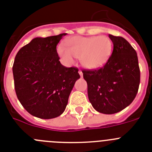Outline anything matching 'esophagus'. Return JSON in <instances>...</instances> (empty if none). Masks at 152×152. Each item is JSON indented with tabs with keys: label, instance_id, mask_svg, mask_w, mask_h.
<instances>
[{
	"label": "esophagus",
	"instance_id": "34e87169",
	"mask_svg": "<svg viewBox=\"0 0 152 152\" xmlns=\"http://www.w3.org/2000/svg\"><path fill=\"white\" fill-rule=\"evenodd\" d=\"M78 73H79V75H80V77H82V76H83V73H82V72L80 71V70H79V71H78Z\"/></svg>",
	"mask_w": 152,
	"mask_h": 152
}]
</instances>
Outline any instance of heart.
Wrapping results in <instances>:
<instances>
[{
  "label": "heart",
  "instance_id": "obj_1",
  "mask_svg": "<svg viewBox=\"0 0 152 152\" xmlns=\"http://www.w3.org/2000/svg\"><path fill=\"white\" fill-rule=\"evenodd\" d=\"M66 49L58 46L57 53L65 64H71L75 57L80 58V64L87 69L94 70L103 66L113 52V42L109 37L72 36L64 42Z\"/></svg>",
  "mask_w": 152,
  "mask_h": 152
}]
</instances>
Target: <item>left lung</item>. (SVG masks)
Here are the masks:
<instances>
[{
    "mask_svg": "<svg viewBox=\"0 0 152 152\" xmlns=\"http://www.w3.org/2000/svg\"><path fill=\"white\" fill-rule=\"evenodd\" d=\"M113 50L105 65L96 70H84L88 94L99 113L113 114L133 101L140 84V69L135 49L121 36L109 35Z\"/></svg>",
    "mask_w": 152,
    "mask_h": 152,
    "instance_id": "1",
    "label": "left lung"
}]
</instances>
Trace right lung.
I'll return each mask as SVG.
<instances>
[{
  "instance_id": "right-lung-1",
  "label": "right lung",
  "mask_w": 152,
  "mask_h": 152,
  "mask_svg": "<svg viewBox=\"0 0 152 152\" xmlns=\"http://www.w3.org/2000/svg\"><path fill=\"white\" fill-rule=\"evenodd\" d=\"M66 33L36 37L17 52L13 65L19 101L31 115L53 119L63 113L74 85L80 78L77 68L63 66L56 46Z\"/></svg>"
}]
</instances>
